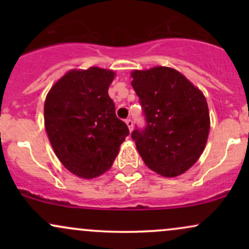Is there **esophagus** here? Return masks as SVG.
<instances>
[{"label": "esophagus", "mask_w": 249, "mask_h": 249, "mask_svg": "<svg viewBox=\"0 0 249 249\" xmlns=\"http://www.w3.org/2000/svg\"><path fill=\"white\" fill-rule=\"evenodd\" d=\"M125 123H126V125H127V127H128V130H132L133 128V122H132V119H126V121H125Z\"/></svg>", "instance_id": "esophagus-1"}]
</instances>
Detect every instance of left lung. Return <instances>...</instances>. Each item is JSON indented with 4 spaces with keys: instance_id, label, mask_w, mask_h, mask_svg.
I'll return each mask as SVG.
<instances>
[{
    "instance_id": "left-lung-1",
    "label": "left lung",
    "mask_w": 249,
    "mask_h": 249,
    "mask_svg": "<svg viewBox=\"0 0 249 249\" xmlns=\"http://www.w3.org/2000/svg\"><path fill=\"white\" fill-rule=\"evenodd\" d=\"M131 75L146 123L131 133L137 150L146 166L162 177L184 173L206 145L210 132L206 98L172 68L134 70Z\"/></svg>"
}]
</instances>
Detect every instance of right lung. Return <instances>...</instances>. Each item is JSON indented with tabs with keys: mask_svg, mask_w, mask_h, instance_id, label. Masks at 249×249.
I'll use <instances>...</instances> for the list:
<instances>
[{
	"mask_svg": "<svg viewBox=\"0 0 249 249\" xmlns=\"http://www.w3.org/2000/svg\"><path fill=\"white\" fill-rule=\"evenodd\" d=\"M115 72L71 70L51 88L44 103L45 130L57 158L70 172L91 179L112 166L128 136L107 90Z\"/></svg>",
	"mask_w": 249,
	"mask_h": 249,
	"instance_id": "add662e5",
	"label": "right lung"
}]
</instances>
